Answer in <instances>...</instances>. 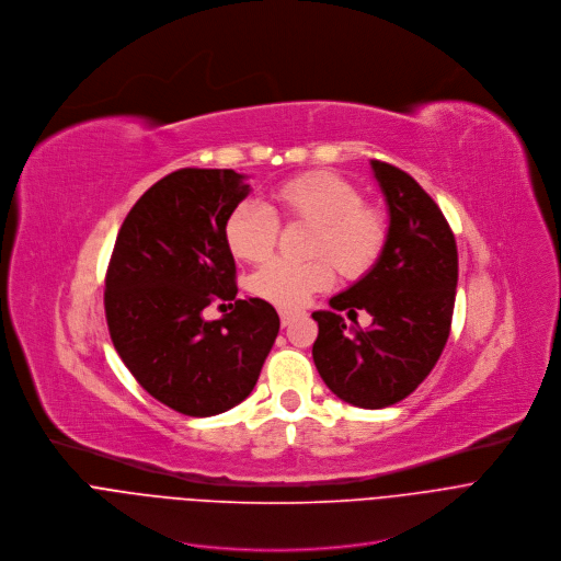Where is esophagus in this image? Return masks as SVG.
<instances>
[{
  "instance_id": "esophagus-1",
  "label": "esophagus",
  "mask_w": 561,
  "mask_h": 561,
  "mask_svg": "<svg viewBox=\"0 0 561 561\" xmlns=\"http://www.w3.org/2000/svg\"><path fill=\"white\" fill-rule=\"evenodd\" d=\"M296 316H298V311H291V309H280V322H283V327H289V324L296 320Z\"/></svg>"
}]
</instances>
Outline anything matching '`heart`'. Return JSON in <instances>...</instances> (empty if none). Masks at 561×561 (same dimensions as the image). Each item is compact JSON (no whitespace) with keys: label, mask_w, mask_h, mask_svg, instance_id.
Here are the masks:
<instances>
[{"label":"heart","mask_w":561,"mask_h":561,"mask_svg":"<svg viewBox=\"0 0 561 561\" xmlns=\"http://www.w3.org/2000/svg\"><path fill=\"white\" fill-rule=\"evenodd\" d=\"M363 192L341 174L305 172L274 192L276 214L283 220L311 222L309 261L283 259L261 265L250 289L283 309L302 307L313 294L333 285L335 271L347 280L365 278L382 259L389 241L387 214L363 203ZM226 243L241 261L267 259L278 241V218L261 203L243 201L226 218Z\"/></svg>","instance_id":"1"}]
</instances>
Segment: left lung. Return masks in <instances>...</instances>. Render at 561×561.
<instances>
[{
    "instance_id": "1",
    "label": "left lung",
    "mask_w": 561,
    "mask_h": 561,
    "mask_svg": "<svg viewBox=\"0 0 561 561\" xmlns=\"http://www.w3.org/2000/svg\"><path fill=\"white\" fill-rule=\"evenodd\" d=\"M389 205V241L378 265L313 311V363L341 400L385 409L417 389L449 341L458 287V248L437 203L400 168L371 161ZM375 316L369 330H347L339 310Z\"/></svg>"
}]
</instances>
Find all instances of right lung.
I'll return each mask as SVG.
<instances>
[{
  "mask_svg": "<svg viewBox=\"0 0 561 561\" xmlns=\"http://www.w3.org/2000/svg\"><path fill=\"white\" fill-rule=\"evenodd\" d=\"M234 170L181 168L128 211L112 250L103 307L112 345L165 407L207 417L243 402L280 320L261 298H237L226 218L250 185ZM216 301L233 311L205 321Z\"/></svg>",
  "mask_w": 561,
  "mask_h": 561,
  "instance_id": "add662e5",
  "label": "right lung"
}]
</instances>
